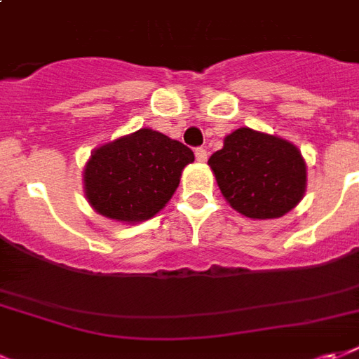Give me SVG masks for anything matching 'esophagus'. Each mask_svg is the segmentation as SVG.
<instances>
[{
    "label": "esophagus",
    "instance_id": "34e87169",
    "mask_svg": "<svg viewBox=\"0 0 359 359\" xmlns=\"http://www.w3.org/2000/svg\"><path fill=\"white\" fill-rule=\"evenodd\" d=\"M195 156H197L198 162H205L206 161V149H203V147L195 149Z\"/></svg>",
    "mask_w": 359,
    "mask_h": 359
}]
</instances>
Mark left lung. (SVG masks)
<instances>
[{"label":"left lung","instance_id":"8db88e82","mask_svg":"<svg viewBox=\"0 0 359 359\" xmlns=\"http://www.w3.org/2000/svg\"><path fill=\"white\" fill-rule=\"evenodd\" d=\"M208 166L229 206L247 218H281L304 197V158L297 145L277 135L239 128Z\"/></svg>","mask_w":359,"mask_h":359}]
</instances>
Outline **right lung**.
I'll return each instance as SVG.
<instances>
[{
	"instance_id": "right-lung-1",
	"label": "right lung",
	"mask_w": 359,
	"mask_h": 359,
	"mask_svg": "<svg viewBox=\"0 0 359 359\" xmlns=\"http://www.w3.org/2000/svg\"><path fill=\"white\" fill-rule=\"evenodd\" d=\"M193 161L195 154L183 143L141 128L91 153L83 168V193L104 218L137 224L166 206Z\"/></svg>"
}]
</instances>
